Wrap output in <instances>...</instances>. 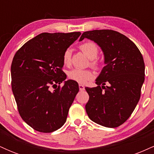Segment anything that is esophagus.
<instances>
[{"instance_id":"esophagus-1","label":"esophagus","mask_w":154,"mask_h":154,"mask_svg":"<svg viewBox=\"0 0 154 154\" xmlns=\"http://www.w3.org/2000/svg\"><path fill=\"white\" fill-rule=\"evenodd\" d=\"M79 91H85V87L84 85H79Z\"/></svg>"}]
</instances>
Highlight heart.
Segmentation results:
<instances>
[{
	"mask_svg": "<svg viewBox=\"0 0 154 154\" xmlns=\"http://www.w3.org/2000/svg\"><path fill=\"white\" fill-rule=\"evenodd\" d=\"M80 50L91 59V65L94 68H98L100 66L99 60L97 59L98 54V48L96 44L93 42H85L79 45ZM72 52L70 49H66L63 52L62 61L63 64L69 66L71 63ZM68 77L69 79L75 82L85 84L88 81L93 78V74L91 70L80 69H74L68 72Z\"/></svg>",
	"mask_w": 154,
	"mask_h": 154,
	"instance_id": "1",
	"label": "heart"
}]
</instances>
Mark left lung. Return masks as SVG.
Segmentation results:
<instances>
[{
	"instance_id": "8db88e82",
	"label": "left lung",
	"mask_w": 154,
	"mask_h": 154,
	"mask_svg": "<svg viewBox=\"0 0 154 154\" xmlns=\"http://www.w3.org/2000/svg\"><path fill=\"white\" fill-rule=\"evenodd\" d=\"M84 38L99 45L106 64L95 80L98 86L85 88L89 95L86 112L98 125L117 128L128 120L140 98L145 79L143 58L132 40L116 31H87L79 41Z\"/></svg>"
}]
</instances>
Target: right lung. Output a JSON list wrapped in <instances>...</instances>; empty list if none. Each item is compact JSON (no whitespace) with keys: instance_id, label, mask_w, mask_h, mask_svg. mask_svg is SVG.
<instances>
[{"instance_id":"obj_1","label":"right lung","mask_w":154,"mask_h":154,"mask_svg":"<svg viewBox=\"0 0 154 154\" xmlns=\"http://www.w3.org/2000/svg\"><path fill=\"white\" fill-rule=\"evenodd\" d=\"M81 33L43 32L17 51L11 67V88L21 117L40 132H52L66 122L79 91L78 83L65 81L63 54Z\"/></svg>"}]
</instances>
